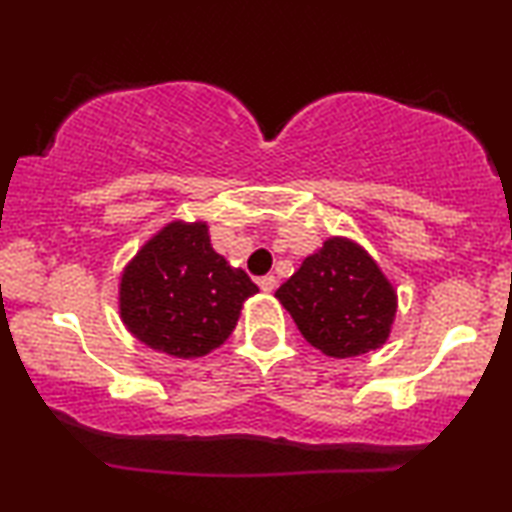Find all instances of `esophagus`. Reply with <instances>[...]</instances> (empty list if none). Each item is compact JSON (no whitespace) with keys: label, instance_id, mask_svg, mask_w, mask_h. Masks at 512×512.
Instances as JSON below:
<instances>
[{"label":"esophagus","instance_id":"1","mask_svg":"<svg viewBox=\"0 0 512 512\" xmlns=\"http://www.w3.org/2000/svg\"><path fill=\"white\" fill-rule=\"evenodd\" d=\"M258 286H261L263 293H272V291L277 289V279L272 277V275H265V277L258 279Z\"/></svg>","mask_w":512,"mask_h":512}]
</instances>
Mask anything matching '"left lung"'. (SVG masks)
<instances>
[{
    "mask_svg": "<svg viewBox=\"0 0 512 512\" xmlns=\"http://www.w3.org/2000/svg\"><path fill=\"white\" fill-rule=\"evenodd\" d=\"M275 298L321 354L352 359L389 340L398 293L359 242L333 235L279 286Z\"/></svg>",
    "mask_w": 512,
    "mask_h": 512,
    "instance_id": "8db88e82",
    "label": "left lung"
}]
</instances>
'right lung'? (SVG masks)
Instances as JSON below:
<instances>
[{"mask_svg":"<svg viewBox=\"0 0 512 512\" xmlns=\"http://www.w3.org/2000/svg\"><path fill=\"white\" fill-rule=\"evenodd\" d=\"M258 286L216 254L207 221L174 219L151 235L118 279V314L146 347L198 359L233 333Z\"/></svg>","mask_w":512,"mask_h":512,"instance_id":"1","label":"right lung"}]
</instances>
